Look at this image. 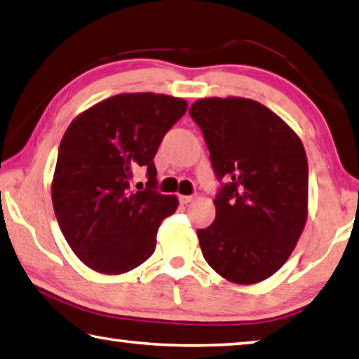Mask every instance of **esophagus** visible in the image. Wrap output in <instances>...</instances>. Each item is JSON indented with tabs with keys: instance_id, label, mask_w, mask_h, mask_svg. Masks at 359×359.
Returning a JSON list of instances; mask_svg holds the SVG:
<instances>
[{
	"instance_id": "1",
	"label": "esophagus",
	"mask_w": 359,
	"mask_h": 359,
	"mask_svg": "<svg viewBox=\"0 0 359 359\" xmlns=\"http://www.w3.org/2000/svg\"><path fill=\"white\" fill-rule=\"evenodd\" d=\"M193 201V196H179L180 204H188V202Z\"/></svg>"
}]
</instances>
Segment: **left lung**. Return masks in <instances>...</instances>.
<instances>
[{
	"label": "left lung",
	"instance_id": "obj_1",
	"mask_svg": "<svg viewBox=\"0 0 359 359\" xmlns=\"http://www.w3.org/2000/svg\"><path fill=\"white\" fill-rule=\"evenodd\" d=\"M190 116L221 182L217 217L198 229L204 259L227 281H264L289 259L308 218L302 140L262 103L242 97L201 99Z\"/></svg>",
	"mask_w": 359,
	"mask_h": 359
}]
</instances>
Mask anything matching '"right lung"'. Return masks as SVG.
Returning <instances> with one entry per match:
<instances>
[{
	"mask_svg": "<svg viewBox=\"0 0 359 359\" xmlns=\"http://www.w3.org/2000/svg\"><path fill=\"white\" fill-rule=\"evenodd\" d=\"M187 102L165 94H119L70 123L57 151L51 199L76 257L105 275H121L152 256L161 221L179 201L157 191L154 157ZM147 188H131L136 168Z\"/></svg>",
	"mask_w": 359,
	"mask_h": 359,
	"instance_id": "obj_1",
	"label": "right lung"
}]
</instances>
